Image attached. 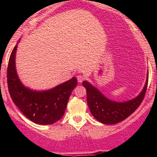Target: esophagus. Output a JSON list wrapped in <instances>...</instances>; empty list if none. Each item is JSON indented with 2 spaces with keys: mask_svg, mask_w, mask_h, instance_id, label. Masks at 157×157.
Masks as SVG:
<instances>
[{
  "mask_svg": "<svg viewBox=\"0 0 157 157\" xmlns=\"http://www.w3.org/2000/svg\"><path fill=\"white\" fill-rule=\"evenodd\" d=\"M77 79H78V82L81 83V82H82L83 80L85 79V77H84L83 75H79L77 76Z\"/></svg>",
  "mask_w": 157,
  "mask_h": 157,
  "instance_id": "esophagus-1",
  "label": "esophagus"
}]
</instances>
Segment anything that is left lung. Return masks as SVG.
Listing matches in <instances>:
<instances>
[{
    "label": "left lung",
    "mask_w": 157,
    "mask_h": 157,
    "mask_svg": "<svg viewBox=\"0 0 157 157\" xmlns=\"http://www.w3.org/2000/svg\"><path fill=\"white\" fill-rule=\"evenodd\" d=\"M148 78L149 70L145 86L141 93L136 98L123 102L110 100L91 83L83 81L82 85L86 90L87 104L93 116L101 123L109 125L116 124L127 119L141 105L146 92Z\"/></svg>",
    "instance_id": "1"
}]
</instances>
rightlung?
I'll use <instances>...</instances> for the list:
<instances>
[{
  "label": "right lung",
  "mask_w": 157,
  "mask_h": 157,
  "mask_svg": "<svg viewBox=\"0 0 157 157\" xmlns=\"http://www.w3.org/2000/svg\"><path fill=\"white\" fill-rule=\"evenodd\" d=\"M16 51L17 45L11 53L7 73L8 91L14 104L34 123L50 125L56 123L64 115L71 94L77 86V78L73 77L49 90H32L23 85L18 76Z\"/></svg>",
  "instance_id": "add662e5"
}]
</instances>
